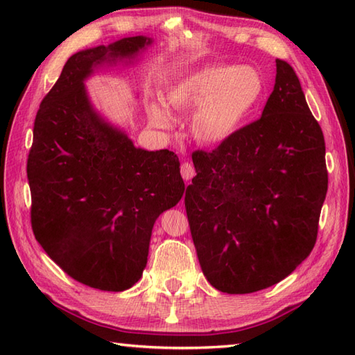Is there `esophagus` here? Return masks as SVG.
Segmentation results:
<instances>
[{"label":"esophagus","instance_id":"obj_1","mask_svg":"<svg viewBox=\"0 0 355 355\" xmlns=\"http://www.w3.org/2000/svg\"><path fill=\"white\" fill-rule=\"evenodd\" d=\"M193 175H195L193 164L187 163V162L183 163V164H182V177L186 180V182H189V180L193 178Z\"/></svg>","mask_w":355,"mask_h":355}]
</instances>
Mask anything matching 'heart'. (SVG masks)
<instances>
[{"instance_id": "b5f03b06", "label": "heart", "mask_w": 355, "mask_h": 355, "mask_svg": "<svg viewBox=\"0 0 355 355\" xmlns=\"http://www.w3.org/2000/svg\"><path fill=\"white\" fill-rule=\"evenodd\" d=\"M266 94L263 74L252 65L209 64L172 80L164 88L163 101L173 110H192L191 131L205 145H221L247 122ZM155 126L171 123L160 101L146 103Z\"/></svg>"}]
</instances>
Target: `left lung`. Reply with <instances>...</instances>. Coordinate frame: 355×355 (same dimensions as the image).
I'll list each match as a JSON object with an SVG mask.
<instances>
[{"label": "left lung", "instance_id": "left-lung-1", "mask_svg": "<svg viewBox=\"0 0 355 355\" xmlns=\"http://www.w3.org/2000/svg\"><path fill=\"white\" fill-rule=\"evenodd\" d=\"M192 160L184 206L210 285L259 291L310 256L328 191L325 139L290 64L276 59L261 119Z\"/></svg>", "mask_w": 355, "mask_h": 355}]
</instances>
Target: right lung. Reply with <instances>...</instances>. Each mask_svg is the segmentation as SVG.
Segmentation results:
<instances>
[{"label": "right lung", "mask_w": 355, "mask_h": 355, "mask_svg": "<svg viewBox=\"0 0 355 355\" xmlns=\"http://www.w3.org/2000/svg\"><path fill=\"white\" fill-rule=\"evenodd\" d=\"M150 44L131 36L74 53L35 119L27 160L35 238L67 275L103 291L139 281L155 220L184 192L177 154L135 148L93 108L84 85L97 67Z\"/></svg>", "instance_id": "obj_1"}]
</instances>
